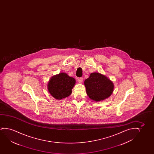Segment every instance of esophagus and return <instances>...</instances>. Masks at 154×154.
Returning <instances> with one entry per match:
<instances>
[{
    "instance_id": "esophagus-1",
    "label": "esophagus",
    "mask_w": 154,
    "mask_h": 154,
    "mask_svg": "<svg viewBox=\"0 0 154 154\" xmlns=\"http://www.w3.org/2000/svg\"><path fill=\"white\" fill-rule=\"evenodd\" d=\"M78 82L79 83H80V84H82L83 82V78H78Z\"/></svg>"
}]
</instances>
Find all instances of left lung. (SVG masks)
I'll return each instance as SVG.
<instances>
[{
	"instance_id": "1",
	"label": "left lung",
	"mask_w": 154,
	"mask_h": 154,
	"mask_svg": "<svg viewBox=\"0 0 154 154\" xmlns=\"http://www.w3.org/2000/svg\"><path fill=\"white\" fill-rule=\"evenodd\" d=\"M87 94L95 101H102L109 97L114 91V85L106 76L93 72L84 82Z\"/></svg>"
}]
</instances>
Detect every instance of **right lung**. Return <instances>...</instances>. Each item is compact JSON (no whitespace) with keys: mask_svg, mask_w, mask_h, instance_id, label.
I'll return each mask as SVG.
<instances>
[{"mask_svg":"<svg viewBox=\"0 0 154 154\" xmlns=\"http://www.w3.org/2000/svg\"><path fill=\"white\" fill-rule=\"evenodd\" d=\"M76 84L75 78L65 72L53 76L49 80L47 89L49 94L56 99H63L71 95L72 89Z\"/></svg>","mask_w":154,"mask_h":154,"instance_id":"right-lung-1","label":"right lung"}]
</instances>
